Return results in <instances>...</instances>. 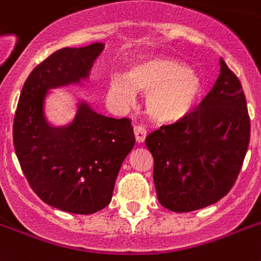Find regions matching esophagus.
I'll use <instances>...</instances> for the list:
<instances>
[{
	"mask_svg": "<svg viewBox=\"0 0 261 261\" xmlns=\"http://www.w3.org/2000/svg\"><path fill=\"white\" fill-rule=\"evenodd\" d=\"M134 134H135V139H137V142L141 143L145 141V138H146V128L143 126H139V124H135L134 126Z\"/></svg>",
	"mask_w": 261,
	"mask_h": 261,
	"instance_id": "1",
	"label": "esophagus"
}]
</instances>
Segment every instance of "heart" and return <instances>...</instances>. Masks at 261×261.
Segmentation results:
<instances>
[{"label": "heart", "mask_w": 261, "mask_h": 261, "mask_svg": "<svg viewBox=\"0 0 261 261\" xmlns=\"http://www.w3.org/2000/svg\"><path fill=\"white\" fill-rule=\"evenodd\" d=\"M138 92H146L147 114L157 122H174L194 110L202 96L200 75L177 61L147 57L131 63L126 74L108 77L107 96L116 107H127Z\"/></svg>", "instance_id": "obj_1"}]
</instances>
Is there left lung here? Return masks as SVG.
Returning a JSON list of instances; mask_svg holds the SVG:
<instances>
[{
    "instance_id": "left-lung-1",
    "label": "left lung",
    "mask_w": 261,
    "mask_h": 261,
    "mask_svg": "<svg viewBox=\"0 0 261 261\" xmlns=\"http://www.w3.org/2000/svg\"><path fill=\"white\" fill-rule=\"evenodd\" d=\"M221 74L198 110L146 137L161 206L188 213L231 190L247 154L251 122L243 87L223 59Z\"/></svg>"
}]
</instances>
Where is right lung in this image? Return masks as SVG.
Wrapping results in <instances>:
<instances>
[{
	"mask_svg": "<svg viewBox=\"0 0 261 261\" xmlns=\"http://www.w3.org/2000/svg\"><path fill=\"white\" fill-rule=\"evenodd\" d=\"M102 43L55 51L28 75L13 123L18 163L34 192L50 206L73 214H93L108 206L123 161L134 147L131 120L94 112L80 102L67 126L44 116L48 90L87 79Z\"/></svg>",
	"mask_w": 261,
	"mask_h": 261,
	"instance_id": "1",
	"label": "right lung"
}]
</instances>
